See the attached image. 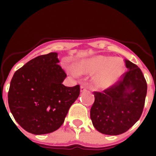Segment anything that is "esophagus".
<instances>
[{"mask_svg": "<svg viewBox=\"0 0 156 156\" xmlns=\"http://www.w3.org/2000/svg\"><path fill=\"white\" fill-rule=\"evenodd\" d=\"M87 90V87L86 85H81V91L83 92V91H86Z\"/></svg>", "mask_w": 156, "mask_h": 156, "instance_id": "34e87169", "label": "esophagus"}]
</instances>
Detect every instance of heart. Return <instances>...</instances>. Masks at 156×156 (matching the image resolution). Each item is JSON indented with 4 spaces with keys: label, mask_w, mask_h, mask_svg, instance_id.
Segmentation results:
<instances>
[{
    "label": "heart",
    "mask_w": 156,
    "mask_h": 156,
    "mask_svg": "<svg viewBox=\"0 0 156 156\" xmlns=\"http://www.w3.org/2000/svg\"><path fill=\"white\" fill-rule=\"evenodd\" d=\"M80 74H95L94 84L96 87L104 89L119 79L125 70V63L120 58L95 56L80 62L77 66Z\"/></svg>",
    "instance_id": "heart-1"
}]
</instances>
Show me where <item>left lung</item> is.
<instances>
[{"label":"left lung","mask_w":156,"mask_h":156,"mask_svg":"<svg viewBox=\"0 0 156 156\" xmlns=\"http://www.w3.org/2000/svg\"><path fill=\"white\" fill-rule=\"evenodd\" d=\"M128 71L103 92L94 91L90 108L93 125L99 132L119 135L128 130L140 118L145 105L147 84L140 69L125 59Z\"/></svg>","instance_id":"8db88e82"}]
</instances>
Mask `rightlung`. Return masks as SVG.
I'll use <instances>...</instances> for the list:
<instances>
[{"mask_svg":"<svg viewBox=\"0 0 156 156\" xmlns=\"http://www.w3.org/2000/svg\"><path fill=\"white\" fill-rule=\"evenodd\" d=\"M59 62L56 53L37 56L16 71L10 81L11 113L20 126L33 134L59 128L80 94L79 84H62L67 75Z\"/></svg>","mask_w":156,"mask_h":156,"instance_id":"1","label":"right lung"}]
</instances>
